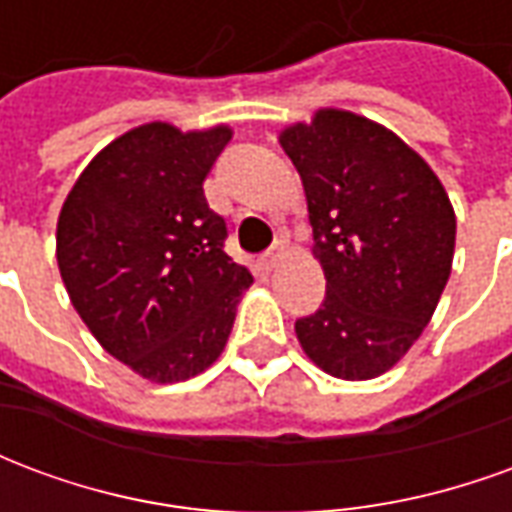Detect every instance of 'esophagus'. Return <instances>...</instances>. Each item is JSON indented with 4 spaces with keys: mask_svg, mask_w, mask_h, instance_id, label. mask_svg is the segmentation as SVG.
Wrapping results in <instances>:
<instances>
[{
    "mask_svg": "<svg viewBox=\"0 0 512 512\" xmlns=\"http://www.w3.org/2000/svg\"><path fill=\"white\" fill-rule=\"evenodd\" d=\"M279 255H282V249H279V246H274V249H268L266 255L260 257V266L266 268V271H274V268H277Z\"/></svg>",
    "mask_w": 512,
    "mask_h": 512,
    "instance_id": "34e87169",
    "label": "esophagus"
}]
</instances>
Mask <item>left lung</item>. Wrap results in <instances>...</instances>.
I'll list each match as a JSON object with an SVG mask.
<instances>
[{
    "label": "left lung",
    "instance_id": "obj_1",
    "mask_svg": "<svg viewBox=\"0 0 512 512\" xmlns=\"http://www.w3.org/2000/svg\"><path fill=\"white\" fill-rule=\"evenodd\" d=\"M279 145L304 183L326 277L321 310L296 321V337L323 373L378 378L417 343L450 279V197L395 131L345 109H318Z\"/></svg>",
    "mask_w": 512,
    "mask_h": 512
}]
</instances>
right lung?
Masks as SVG:
<instances>
[{
    "instance_id": "right-lung-1",
    "label": "right lung",
    "mask_w": 512,
    "mask_h": 512,
    "mask_svg": "<svg viewBox=\"0 0 512 512\" xmlns=\"http://www.w3.org/2000/svg\"><path fill=\"white\" fill-rule=\"evenodd\" d=\"M230 126L145 123L84 167L57 219V263L73 310L106 354L153 384L200 376L222 356L249 268L202 183Z\"/></svg>"
}]
</instances>
